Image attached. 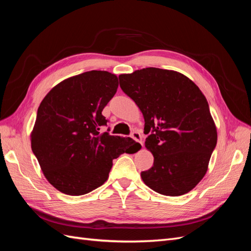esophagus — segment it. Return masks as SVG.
Listing matches in <instances>:
<instances>
[{
  "label": "esophagus",
  "mask_w": 251,
  "mask_h": 251,
  "mask_svg": "<svg viewBox=\"0 0 251 251\" xmlns=\"http://www.w3.org/2000/svg\"><path fill=\"white\" fill-rule=\"evenodd\" d=\"M131 137L135 140V141H137V142H139L141 146H142V140H141V135H140V133L138 132V131H133L132 132V134H131Z\"/></svg>",
  "instance_id": "34e87169"
}]
</instances>
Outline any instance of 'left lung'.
Instances as JSON below:
<instances>
[{"instance_id":"1","label":"left lung","mask_w":251,"mask_h":251,"mask_svg":"<svg viewBox=\"0 0 251 251\" xmlns=\"http://www.w3.org/2000/svg\"><path fill=\"white\" fill-rule=\"evenodd\" d=\"M120 88L144 118L146 148L154 164L141 173L146 185L164 196L184 195L199 183L217 144L208 102L196 83L177 71L144 68L119 75Z\"/></svg>"}]
</instances>
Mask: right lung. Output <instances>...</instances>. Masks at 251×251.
<instances>
[{
  "instance_id": "obj_1",
  "label": "right lung",
  "mask_w": 251,
  "mask_h": 251,
  "mask_svg": "<svg viewBox=\"0 0 251 251\" xmlns=\"http://www.w3.org/2000/svg\"><path fill=\"white\" fill-rule=\"evenodd\" d=\"M117 88L115 74L93 70L60 81L42 100L31 149L44 176L60 193L92 192L108 180L113 159L140 147L130 137L100 132L108 123L101 112Z\"/></svg>"
}]
</instances>
